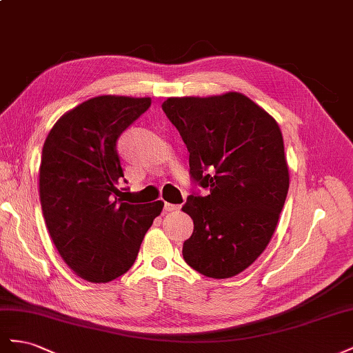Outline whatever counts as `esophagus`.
Here are the masks:
<instances>
[{"label":"esophagus","instance_id":"esophagus-1","mask_svg":"<svg viewBox=\"0 0 353 353\" xmlns=\"http://www.w3.org/2000/svg\"><path fill=\"white\" fill-rule=\"evenodd\" d=\"M179 208H180V205H176V204H170V203H165V204H164L165 213H173V211H177Z\"/></svg>","mask_w":353,"mask_h":353}]
</instances>
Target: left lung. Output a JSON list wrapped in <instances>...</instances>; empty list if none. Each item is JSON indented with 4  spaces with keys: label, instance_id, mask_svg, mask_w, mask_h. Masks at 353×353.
Wrapping results in <instances>:
<instances>
[{
    "label": "left lung",
    "instance_id": "8db88e82",
    "mask_svg": "<svg viewBox=\"0 0 353 353\" xmlns=\"http://www.w3.org/2000/svg\"><path fill=\"white\" fill-rule=\"evenodd\" d=\"M163 110L189 152L190 176L207 196L189 195L194 220L183 259L223 279L253 265L275 232L290 173L275 118L243 93L168 97Z\"/></svg>",
    "mask_w": 353,
    "mask_h": 353
}]
</instances>
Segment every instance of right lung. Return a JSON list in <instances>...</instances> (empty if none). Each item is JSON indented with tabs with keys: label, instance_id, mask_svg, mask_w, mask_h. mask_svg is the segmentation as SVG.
Wrapping results in <instances>:
<instances>
[{
	"label": "right lung",
	"instance_id": "obj_1",
	"mask_svg": "<svg viewBox=\"0 0 353 353\" xmlns=\"http://www.w3.org/2000/svg\"><path fill=\"white\" fill-rule=\"evenodd\" d=\"M150 97L97 96L50 130L39 165L43 216L60 257L88 283H109L133 266L164 203H123L117 140ZM125 182V180H124Z\"/></svg>",
	"mask_w": 353,
	"mask_h": 353
}]
</instances>
